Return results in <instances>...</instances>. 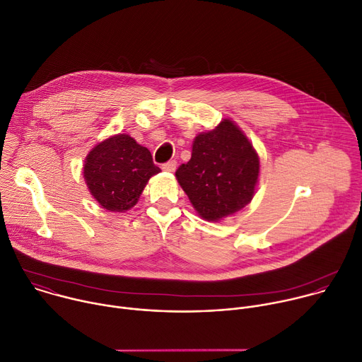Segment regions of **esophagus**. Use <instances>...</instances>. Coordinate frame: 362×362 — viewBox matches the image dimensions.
Listing matches in <instances>:
<instances>
[{
  "label": "esophagus",
  "instance_id": "1",
  "mask_svg": "<svg viewBox=\"0 0 362 362\" xmlns=\"http://www.w3.org/2000/svg\"><path fill=\"white\" fill-rule=\"evenodd\" d=\"M162 168H163V170H166V172H175V170H176V160H169V162H166Z\"/></svg>",
  "mask_w": 362,
  "mask_h": 362
}]
</instances>
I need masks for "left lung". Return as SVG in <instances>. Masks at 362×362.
<instances>
[{"mask_svg":"<svg viewBox=\"0 0 362 362\" xmlns=\"http://www.w3.org/2000/svg\"><path fill=\"white\" fill-rule=\"evenodd\" d=\"M259 176V158L242 130L230 120L200 133L192 158L176 170L177 182L197 214L218 222L252 200Z\"/></svg>","mask_w":362,"mask_h":362,"instance_id":"1","label":"left lung"}]
</instances>
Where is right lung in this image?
<instances>
[{"mask_svg": "<svg viewBox=\"0 0 362 362\" xmlns=\"http://www.w3.org/2000/svg\"><path fill=\"white\" fill-rule=\"evenodd\" d=\"M160 169L148 148L129 134L98 143L86 158L84 179L93 197L112 212H124L137 203L148 179Z\"/></svg>", "mask_w": 362, "mask_h": 362, "instance_id": "obj_1", "label": "right lung"}]
</instances>
